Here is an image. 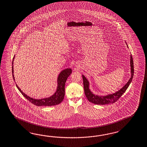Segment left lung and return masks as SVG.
<instances>
[{"mask_svg":"<svg viewBox=\"0 0 147 147\" xmlns=\"http://www.w3.org/2000/svg\"><path fill=\"white\" fill-rule=\"evenodd\" d=\"M130 64H131V78L128 80V82L120 90L117 91L115 93L113 94L108 95L107 96H99L97 95L93 94L90 90L89 89V82L87 79L85 77V76L82 75L83 79V84H84V92L87 98L90 102H92L95 105H105L109 103H113L117 101V100L120 98L121 96L124 94L125 92L127 89L129 84L132 82V79L133 78L134 75V64H133V60L132 58V55H131V59H130Z\"/></svg>","mask_w":147,"mask_h":147,"instance_id":"obj_1","label":"left lung"}]
</instances>
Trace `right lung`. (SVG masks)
I'll use <instances>...</instances> for the list:
<instances>
[{"mask_svg": "<svg viewBox=\"0 0 147 147\" xmlns=\"http://www.w3.org/2000/svg\"><path fill=\"white\" fill-rule=\"evenodd\" d=\"M15 57V55L13 57V60L12 61V73L13 77L14 80H15L14 76L13 75L14 69H13V61ZM72 70L70 68L64 69L63 71L61 72L60 74L57 78V87L56 92L50 96L49 98H44L42 99H34L33 98H30L24 94L19 86L16 84V86L21 94L26 98V99L31 102L34 105L37 106H52V105H57L60 104L61 102L64 99V94H65V84L68 77L71 75Z\"/></svg>", "mask_w": 147, "mask_h": 147, "instance_id": "1", "label": "right lung"}]
</instances>
